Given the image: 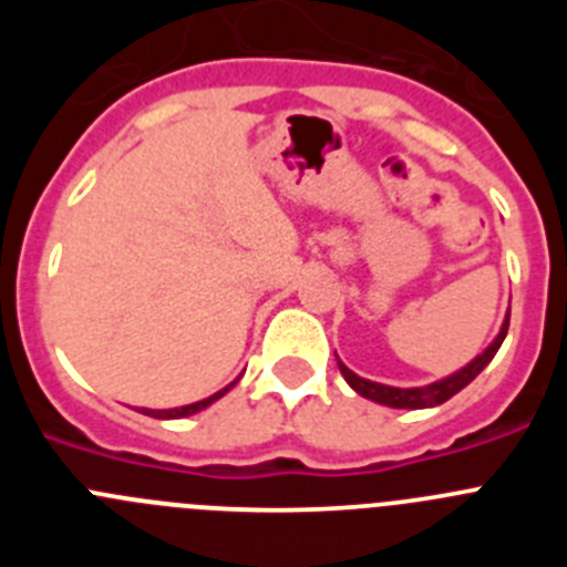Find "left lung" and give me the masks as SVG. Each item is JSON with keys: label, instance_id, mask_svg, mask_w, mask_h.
Masks as SVG:
<instances>
[{"label": "left lung", "instance_id": "left-lung-1", "mask_svg": "<svg viewBox=\"0 0 567 567\" xmlns=\"http://www.w3.org/2000/svg\"><path fill=\"white\" fill-rule=\"evenodd\" d=\"M505 334H508V318H505L503 332L497 334V340H494V343H491L477 360H471L465 369H460V372L452 374V378H445V380H440V383H432V385H423V389H394V385L372 383V380L358 378V374H354L352 369H346L340 360H338V365H340V374L346 378V383L352 385L358 394H363V398L374 400V403L392 405V409H429V405H440V403H445V400H452L457 392H463L465 385L477 378L485 365L494 360L497 349L503 346Z\"/></svg>", "mask_w": 567, "mask_h": 567}]
</instances>
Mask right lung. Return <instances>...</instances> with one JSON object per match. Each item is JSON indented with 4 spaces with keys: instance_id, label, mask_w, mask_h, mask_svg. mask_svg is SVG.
I'll use <instances>...</instances> for the list:
<instances>
[{
    "instance_id": "obj_1",
    "label": "right lung",
    "mask_w": 567,
    "mask_h": 567,
    "mask_svg": "<svg viewBox=\"0 0 567 567\" xmlns=\"http://www.w3.org/2000/svg\"><path fill=\"white\" fill-rule=\"evenodd\" d=\"M235 383H238V380H235ZM235 383H229L227 389H221V392H215L213 398H207V400H198V403L182 405V409H164V412H153V409H142V412H144V414H150V417H162V420H173V417H189V414L202 412V409H207L209 403H215V400H218V398H224V394H227L229 389H233Z\"/></svg>"
}]
</instances>
